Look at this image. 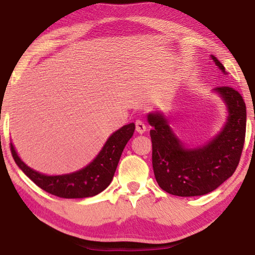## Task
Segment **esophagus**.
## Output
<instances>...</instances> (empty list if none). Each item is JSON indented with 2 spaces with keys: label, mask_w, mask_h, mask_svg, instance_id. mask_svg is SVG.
<instances>
[{
  "label": "esophagus",
  "mask_w": 255,
  "mask_h": 255,
  "mask_svg": "<svg viewBox=\"0 0 255 255\" xmlns=\"http://www.w3.org/2000/svg\"><path fill=\"white\" fill-rule=\"evenodd\" d=\"M135 125H136V131L139 132V133L145 132L146 129H147V126H146V124L143 122V120H140V119H137Z\"/></svg>",
  "instance_id": "esophagus-1"
}]
</instances>
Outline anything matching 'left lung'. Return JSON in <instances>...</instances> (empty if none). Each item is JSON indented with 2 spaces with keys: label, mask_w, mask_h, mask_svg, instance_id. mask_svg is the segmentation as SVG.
<instances>
[{
  "label": "left lung",
  "mask_w": 255,
  "mask_h": 255,
  "mask_svg": "<svg viewBox=\"0 0 255 255\" xmlns=\"http://www.w3.org/2000/svg\"><path fill=\"white\" fill-rule=\"evenodd\" d=\"M211 57L225 73L223 64L215 56ZM215 91L222 96L230 115L223 131L202 147L184 148L162 115H148L153 126L149 135L155 179L170 195H206L232 176L239 165L247 131V107L240 92L230 85L219 86Z\"/></svg>",
  "instance_id": "1"
}]
</instances>
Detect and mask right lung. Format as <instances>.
<instances>
[{"label": "right lung", "instance_id": "1", "mask_svg": "<svg viewBox=\"0 0 255 255\" xmlns=\"http://www.w3.org/2000/svg\"><path fill=\"white\" fill-rule=\"evenodd\" d=\"M133 130L135 125L132 123L118 129L109 137L93 162L84 169L65 175L48 176L38 173L21 161L12 144L10 149L16 165L30 180L46 192L66 199L88 198L98 195L110 184L123 150L131 138Z\"/></svg>", "mask_w": 255, "mask_h": 255}]
</instances>
